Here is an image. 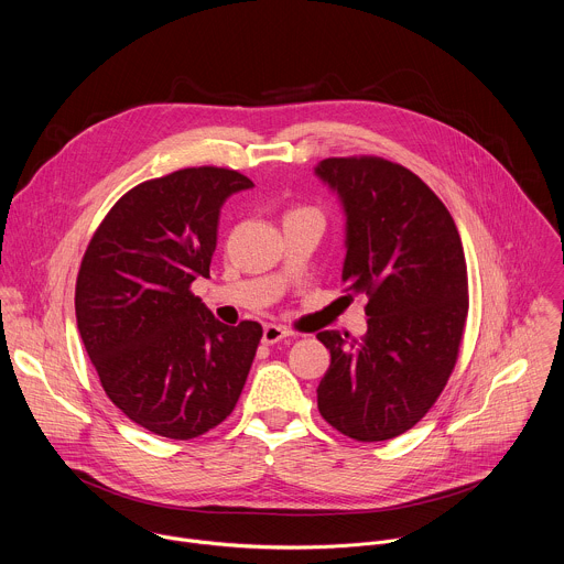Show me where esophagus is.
I'll use <instances>...</instances> for the list:
<instances>
[{
	"mask_svg": "<svg viewBox=\"0 0 564 564\" xmlns=\"http://www.w3.org/2000/svg\"><path fill=\"white\" fill-rule=\"evenodd\" d=\"M290 335H292V333H290L288 328L276 326V324H268V326L263 328V344L272 346V344H279L281 339H285V337H290Z\"/></svg>",
	"mask_w": 564,
	"mask_h": 564,
	"instance_id": "34e87169",
	"label": "esophagus"
}]
</instances>
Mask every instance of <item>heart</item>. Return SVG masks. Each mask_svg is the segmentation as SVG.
<instances>
[{"label":"heart","instance_id":"obj_1","mask_svg":"<svg viewBox=\"0 0 564 564\" xmlns=\"http://www.w3.org/2000/svg\"><path fill=\"white\" fill-rule=\"evenodd\" d=\"M294 212H305V209H294Z\"/></svg>","mask_w":564,"mask_h":564}]
</instances>
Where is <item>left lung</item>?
I'll return each instance as SVG.
<instances>
[{"mask_svg":"<svg viewBox=\"0 0 564 564\" xmlns=\"http://www.w3.org/2000/svg\"><path fill=\"white\" fill-rule=\"evenodd\" d=\"M316 176L346 212V292L366 294L368 333L316 339L330 368L318 413L357 442L413 429L442 394L464 337L468 274L453 216L411 170L377 155L326 158Z\"/></svg>","mask_w":564,"mask_h":564,"instance_id":"obj_1","label":"left lung"}]
</instances>
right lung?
<instances>
[{"label": "right lung", "mask_w": 564, "mask_h": 564, "mask_svg": "<svg viewBox=\"0 0 564 564\" xmlns=\"http://www.w3.org/2000/svg\"><path fill=\"white\" fill-rule=\"evenodd\" d=\"M250 187L207 165L144 181L109 209L79 265V337L107 397L153 435L207 433L246 386L261 324H220L192 283L209 276L223 203Z\"/></svg>", "instance_id": "obj_1"}]
</instances>
